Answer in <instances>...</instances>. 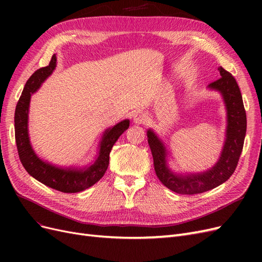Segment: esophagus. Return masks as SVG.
I'll list each match as a JSON object with an SVG mask.
<instances>
[{"mask_svg": "<svg viewBox=\"0 0 262 262\" xmlns=\"http://www.w3.org/2000/svg\"><path fill=\"white\" fill-rule=\"evenodd\" d=\"M147 120V115L142 113V112H138L133 115V121L138 123V124H142V123H145Z\"/></svg>", "mask_w": 262, "mask_h": 262, "instance_id": "34e87169", "label": "esophagus"}]
</instances>
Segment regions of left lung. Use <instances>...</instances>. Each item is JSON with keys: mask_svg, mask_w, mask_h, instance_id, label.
I'll return each mask as SVG.
<instances>
[{"mask_svg": "<svg viewBox=\"0 0 262 262\" xmlns=\"http://www.w3.org/2000/svg\"><path fill=\"white\" fill-rule=\"evenodd\" d=\"M221 76L209 87L223 95L227 108V132L223 152L216 165L209 171L196 175L179 176L171 172L166 166V152L162 142L153 133L147 131L148 145L152 150L154 169L164 186L180 194L202 193L225 182L233 175L244 146L247 128V119L242 93L235 77L223 68H219Z\"/></svg>", "mask_w": 262, "mask_h": 262, "instance_id": "8db88e82", "label": "left lung"}]
</instances>
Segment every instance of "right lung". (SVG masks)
Listing matches in <instances>:
<instances>
[{
    "instance_id": "right-lung-1",
    "label": "right lung",
    "mask_w": 262,
    "mask_h": 262,
    "mask_svg": "<svg viewBox=\"0 0 262 262\" xmlns=\"http://www.w3.org/2000/svg\"><path fill=\"white\" fill-rule=\"evenodd\" d=\"M57 58L52 55L49 66L38 69L33 73L24 87L15 109V140L20 163L30 176L52 189L66 193H75L90 188L105 175L109 165V154L119 137L129 128V120H123L109 129L102 138L99 156L92 166L83 170L61 169L39 160L29 143L27 120L31 94L35 93L41 83L55 68Z\"/></svg>"
}]
</instances>
